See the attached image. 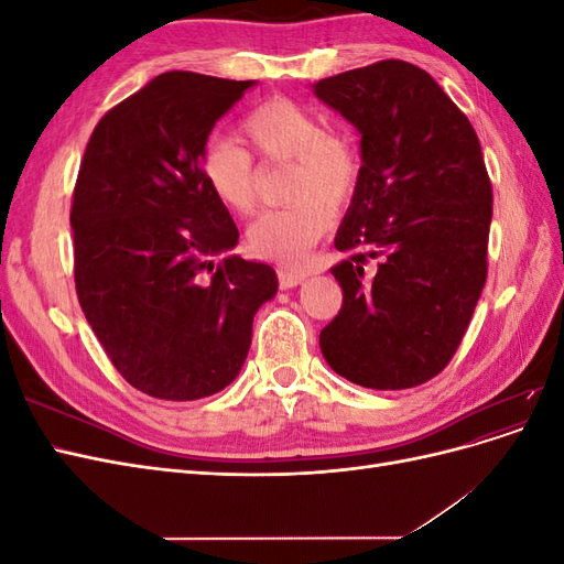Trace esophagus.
<instances>
[{"label": "esophagus", "instance_id": "obj_1", "mask_svg": "<svg viewBox=\"0 0 564 564\" xmlns=\"http://www.w3.org/2000/svg\"><path fill=\"white\" fill-rule=\"evenodd\" d=\"M308 275H311V272L303 270V268H289V265H280V268H278V278H280V284H282L284 289L299 286Z\"/></svg>", "mask_w": 564, "mask_h": 564}]
</instances>
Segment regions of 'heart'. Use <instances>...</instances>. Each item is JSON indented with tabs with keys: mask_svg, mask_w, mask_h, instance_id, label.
<instances>
[{
	"mask_svg": "<svg viewBox=\"0 0 564 564\" xmlns=\"http://www.w3.org/2000/svg\"><path fill=\"white\" fill-rule=\"evenodd\" d=\"M242 135L265 162H294L284 209L261 214L247 230L249 249L280 263H299L334 224V213L352 199L360 183V158L319 117L289 98H270L242 122ZM202 178L212 195L237 216L259 202V178L247 150L232 141H212L202 152Z\"/></svg>",
	"mask_w": 564,
	"mask_h": 564,
	"instance_id": "obj_1",
	"label": "heart"
}]
</instances>
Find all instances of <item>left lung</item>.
Returning <instances> with one entry per match:
<instances>
[{"instance_id": "8db88e82", "label": "left lung", "mask_w": 564, "mask_h": 564, "mask_svg": "<svg viewBox=\"0 0 564 564\" xmlns=\"http://www.w3.org/2000/svg\"><path fill=\"white\" fill-rule=\"evenodd\" d=\"M360 133V183L336 232L344 289L324 360L362 388L447 367L487 280L491 183L468 117L421 67L379 61L313 84Z\"/></svg>"}]
</instances>
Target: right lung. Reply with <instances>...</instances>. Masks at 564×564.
Returning a JSON list of instances; mask_svg holds the SVG:
<instances>
[{
  "instance_id": "add662e5",
  "label": "right lung",
  "mask_w": 564,
  "mask_h": 564,
  "mask_svg": "<svg viewBox=\"0 0 564 564\" xmlns=\"http://www.w3.org/2000/svg\"><path fill=\"white\" fill-rule=\"evenodd\" d=\"M164 73L96 124L70 226L75 286L115 369L158 400H202L230 386L275 270L230 253L237 226L202 178L214 124L253 87Z\"/></svg>"
}]
</instances>
